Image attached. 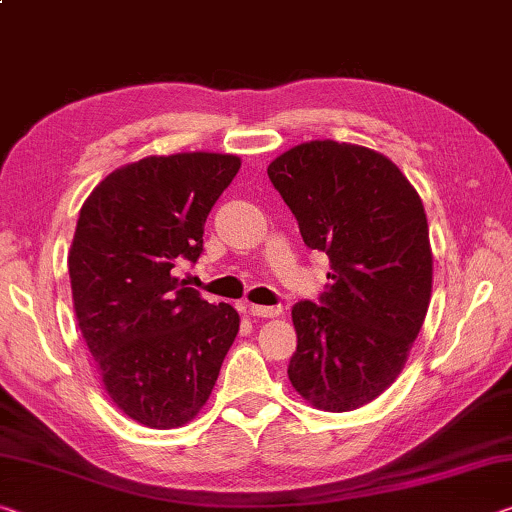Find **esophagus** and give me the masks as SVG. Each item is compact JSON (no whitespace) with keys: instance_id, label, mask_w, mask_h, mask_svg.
<instances>
[{"instance_id":"1","label":"esophagus","mask_w":512,"mask_h":512,"mask_svg":"<svg viewBox=\"0 0 512 512\" xmlns=\"http://www.w3.org/2000/svg\"><path fill=\"white\" fill-rule=\"evenodd\" d=\"M248 314L250 316H264V319H273V316L280 314V310H278V307H266V305H248Z\"/></svg>"}]
</instances>
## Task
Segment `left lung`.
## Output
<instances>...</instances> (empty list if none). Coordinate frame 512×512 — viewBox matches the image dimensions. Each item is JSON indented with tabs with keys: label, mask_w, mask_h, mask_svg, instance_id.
Segmentation results:
<instances>
[{
	"label": "left lung",
	"mask_w": 512,
	"mask_h": 512,
	"mask_svg": "<svg viewBox=\"0 0 512 512\" xmlns=\"http://www.w3.org/2000/svg\"><path fill=\"white\" fill-rule=\"evenodd\" d=\"M269 177L332 269L321 305L291 310V385L319 410L362 408L399 378L424 326L433 289L424 205L399 166L353 143L294 145Z\"/></svg>",
	"instance_id": "left-lung-1"
}]
</instances>
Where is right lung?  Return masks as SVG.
Returning a JSON list of instances; mask_svg holds the SVG:
<instances>
[{
  "mask_svg": "<svg viewBox=\"0 0 512 512\" xmlns=\"http://www.w3.org/2000/svg\"><path fill=\"white\" fill-rule=\"evenodd\" d=\"M239 168L237 154L145 157L104 177L79 212L68 271L81 337L111 401L148 428L196 419L239 332L232 305L175 275L198 262Z\"/></svg>",
  "mask_w": 512,
  "mask_h": 512,
  "instance_id": "right-lung-1",
  "label": "right lung"
}]
</instances>
